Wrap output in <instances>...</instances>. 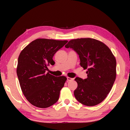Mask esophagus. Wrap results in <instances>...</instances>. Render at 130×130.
<instances>
[{"mask_svg":"<svg viewBox=\"0 0 130 130\" xmlns=\"http://www.w3.org/2000/svg\"><path fill=\"white\" fill-rule=\"evenodd\" d=\"M67 81H71V80H73V78H71V77H67Z\"/></svg>","mask_w":130,"mask_h":130,"instance_id":"1","label":"esophagus"}]
</instances>
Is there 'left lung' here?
<instances>
[{"instance_id":"obj_1","label":"left lung","mask_w":130,"mask_h":130,"mask_svg":"<svg viewBox=\"0 0 130 130\" xmlns=\"http://www.w3.org/2000/svg\"><path fill=\"white\" fill-rule=\"evenodd\" d=\"M65 47L71 48L79 55L80 64L88 69L87 79L76 77L77 87L76 99L86 106L102 102L111 91L116 79L117 62L111 50L95 39L77 38L69 41Z\"/></svg>"}]
</instances>
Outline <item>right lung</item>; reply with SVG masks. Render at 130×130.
Segmentation results:
<instances>
[{
    "label": "right lung",
    "instance_id": "obj_1",
    "mask_svg": "<svg viewBox=\"0 0 130 130\" xmlns=\"http://www.w3.org/2000/svg\"><path fill=\"white\" fill-rule=\"evenodd\" d=\"M68 42L45 38L37 39L26 46L19 54L17 73L26 99L34 106L50 107L57 102L64 85L65 76L46 73L47 66L54 65L53 57Z\"/></svg>",
    "mask_w": 130,
    "mask_h": 130
}]
</instances>
